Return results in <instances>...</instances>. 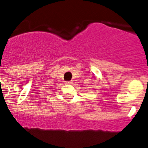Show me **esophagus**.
Returning <instances> with one entry per match:
<instances>
[{"label":"esophagus","instance_id":"1","mask_svg":"<svg viewBox=\"0 0 148 148\" xmlns=\"http://www.w3.org/2000/svg\"><path fill=\"white\" fill-rule=\"evenodd\" d=\"M65 83L68 84V85H69V84L73 83V82H72V81H69V82H65Z\"/></svg>","mask_w":148,"mask_h":148}]
</instances>
